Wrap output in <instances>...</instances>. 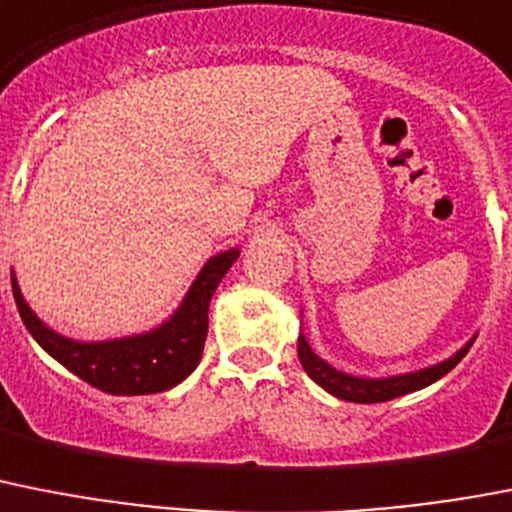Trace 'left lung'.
Instances as JSON below:
<instances>
[{
    "mask_svg": "<svg viewBox=\"0 0 512 512\" xmlns=\"http://www.w3.org/2000/svg\"><path fill=\"white\" fill-rule=\"evenodd\" d=\"M469 347L471 342L466 344L461 352H456L451 360L440 362V365H435V368L396 375V378H383V381H368V378H355V375L339 373V370L331 368L329 362H323L321 357L308 347L303 334H300L298 339V357L305 373H308L318 386L326 388L331 396H336V399L355 401V404H378V401H391L396 399V396H404V393L419 391V388L430 386V383H435L438 378H443L448 370H453L458 362L464 360Z\"/></svg>",
    "mask_w": 512,
    "mask_h": 512,
    "instance_id": "obj_1",
    "label": "left lung"
}]
</instances>
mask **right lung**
Here are the masks:
<instances>
[{"mask_svg":"<svg viewBox=\"0 0 512 512\" xmlns=\"http://www.w3.org/2000/svg\"><path fill=\"white\" fill-rule=\"evenodd\" d=\"M235 259H238V248L209 259L176 316L160 329L129 339H113V342H72L51 331L28 308L15 277H12V295L25 329L69 373L113 396H144V393L168 391L196 370L207 339L209 300Z\"/></svg>","mask_w":512,"mask_h":512,"instance_id":"1","label":"right lung"}]
</instances>
